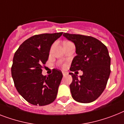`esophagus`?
I'll return each instance as SVG.
<instances>
[{
	"label": "esophagus",
	"mask_w": 124,
	"mask_h": 124,
	"mask_svg": "<svg viewBox=\"0 0 124 124\" xmlns=\"http://www.w3.org/2000/svg\"><path fill=\"white\" fill-rule=\"evenodd\" d=\"M62 74H63V75H64V76H65L66 73H65V72H64V71H63V72H62Z\"/></svg>",
	"instance_id": "34e87169"
}]
</instances>
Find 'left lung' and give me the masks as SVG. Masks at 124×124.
<instances>
[{
	"label": "left lung",
	"mask_w": 124,
	"mask_h": 124,
	"mask_svg": "<svg viewBox=\"0 0 124 124\" xmlns=\"http://www.w3.org/2000/svg\"><path fill=\"white\" fill-rule=\"evenodd\" d=\"M63 36L74 43L77 54L69 72L72 78L69 86L72 98L81 103L93 102L104 90L111 72L108 50L102 42L91 36L68 33ZM79 70L84 74L78 78L72 72Z\"/></svg>",
	"instance_id": "8db88e82"
}]
</instances>
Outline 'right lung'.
Listing matches in <instances>:
<instances>
[{"instance_id": "right-lung-1", "label": "right lung", "mask_w": 124, "mask_h": 124, "mask_svg": "<svg viewBox=\"0 0 124 124\" xmlns=\"http://www.w3.org/2000/svg\"><path fill=\"white\" fill-rule=\"evenodd\" d=\"M62 34L33 36L24 41L15 52L11 67L12 77L17 91L31 104L48 105L57 97L63 76L61 71L53 69L48 76L41 73L52 44Z\"/></svg>"}]
</instances>
